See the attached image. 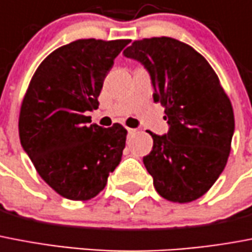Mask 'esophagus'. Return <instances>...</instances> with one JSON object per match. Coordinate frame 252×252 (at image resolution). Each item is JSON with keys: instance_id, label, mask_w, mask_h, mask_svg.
Segmentation results:
<instances>
[{"instance_id": "34e87169", "label": "esophagus", "mask_w": 252, "mask_h": 252, "mask_svg": "<svg viewBox=\"0 0 252 252\" xmlns=\"http://www.w3.org/2000/svg\"><path fill=\"white\" fill-rule=\"evenodd\" d=\"M126 130H127V134H128V135H130V134H134V132H135V130H134V128L127 127V128H126Z\"/></svg>"}]
</instances>
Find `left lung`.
Here are the masks:
<instances>
[{
	"mask_svg": "<svg viewBox=\"0 0 252 252\" xmlns=\"http://www.w3.org/2000/svg\"><path fill=\"white\" fill-rule=\"evenodd\" d=\"M124 56L140 62L151 76L154 101L165 106L169 130L154 138L143 158L155 189L170 202L200 198L224 170L234 114L216 72L194 48L172 37L134 41Z\"/></svg>",
	"mask_w": 252,
	"mask_h": 252,
	"instance_id": "obj_1",
	"label": "left lung"
}]
</instances>
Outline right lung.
I'll return each mask as SVG.
<instances>
[{"label": "right lung", "instance_id": "right-lung-1", "mask_svg": "<svg viewBox=\"0 0 252 252\" xmlns=\"http://www.w3.org/2000/svg\"><path fill=\"white\" fill-rule=\"evenodd\" d=\"M128 43L72 41L50 53L28 86L19 114L21 144L40 177L63 198L96 196L122 160L124 126L90 125L86 113L98 108L106 74Z\"/></svg>", "mask_w": 252, "mask_h": 252}]
</instances>
